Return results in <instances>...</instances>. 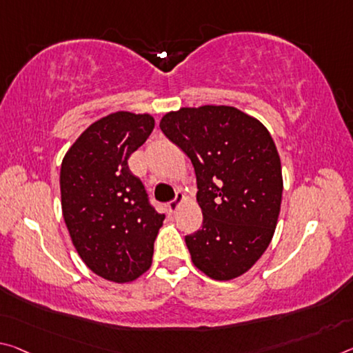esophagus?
<instances>
[{
    "instance_id": "esophagus-1",
    "label": "esophagus",
    "mask_w": 353,
    "mask_h": 353,
    "mask_svg": "<svg viewBox=\"0 0 353 353\" xmlns=\"http://www.w3.org/2000/svg\"><path fill=\"white\" fill-rule=\"evenodd\" d=\"M183 199H185V196H183V193H182V192H177V193H176V198L172 199V201H170V203L166 204L168 210H170L171 214H172V212H176L177 207L183 203Z\"/></svg>"
}]
</instances>
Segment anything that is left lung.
Masks as SVG:
<instances>
[{
  "label": "left lung",
  "instance_id": "8db88e82",
  "mask_svg": "<svg viewBox=\"0 0 353 353\" xmlns=\"http://www.w3.org/2000/svg\"><path fill=\"white\" fill-rule=\"evenodd\" d=\"M160 128L192 160L203 226L185 236L193 264L228 281L248 272L275 232L281 161L267 128L234 106L166 113Z\"/></svg>",
  "mask_w": 353,
  "mask_h": 353
}]
</instances>
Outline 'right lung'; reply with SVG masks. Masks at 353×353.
I'll use <instances>...</instances> for the list:
<instances>
[{"instance_id": "add662e5", "label": "right lung", "mask_w": 353, "mask_h": 353, "mask_svg": "<svg viewBox=\"0 0 353 353\" xmlns=\"http://www.w3.org/2000/svg\"><path fill=\"white\" fill-rule=\"evenodd\" d=\"M154 125L150 114L105 116L81 133L61 165V204L72 243L96 275L114 283L148 270L165 220L128 168Z\"/></svg>"}]
</instances>
